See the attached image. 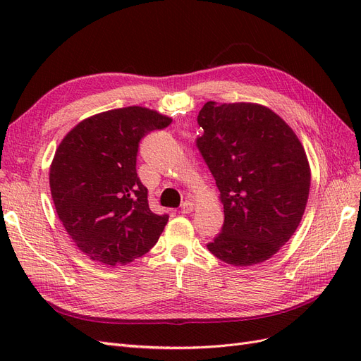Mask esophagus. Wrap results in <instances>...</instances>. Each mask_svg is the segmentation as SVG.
I'll return each mask as SVG.
<instances>
[{
  "label": "esophagus",
  "mask_w": 361,
  "mask_h": 361,
  "mask_svg": "<svg viewBox=\"0 0 361 361\" xmlns=\"http://www.w3.org/2000/svg\"><path fill=\"white\" fill-rule=\"evenodd\" d=\"M194 211V203L190 200H185L180 206V212L182 214H191Z\"/></svg>",
  "instance_id": "obj_1"
}]
</instances>
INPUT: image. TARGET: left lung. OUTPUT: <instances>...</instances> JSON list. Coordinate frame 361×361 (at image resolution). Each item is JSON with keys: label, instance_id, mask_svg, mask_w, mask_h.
Here are the masks:
<instances>
[{"label": "left lung", "instance_id": "left-lung-1", "mask_svg": "<svg viewBox=\"0 0 361 361\" xmlns=\"http://www.w3.org/2000/svg\"><path fill=\"white\" fill-rule=\"evenodd\" d=\"M195 141L224 206L207 250L233 267L274 256L297 231L310 190L304 147L289 125L257 104L206 102Z\"/></svg>", "mask_w": 361, "mask_h": 361}]
</instances>
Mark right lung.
<instances>
[{"mask_svg":"<svg viewBox=\"0 0 361 361\" xmlns=\"http://www.w3.org/2000/svg\"><path fill=\"white\" fill-rule=\"evenodd\" d=\"M171 118L143 106L92 116L63 138L49 170L56 211L85 256L126 265L154 247L169 215L150 211L137 176L138 145Z\"/></svg>","mask_w":361,"mask_h":361,"instance_id":"add662e5","label":"right lung"}]
</instances>
